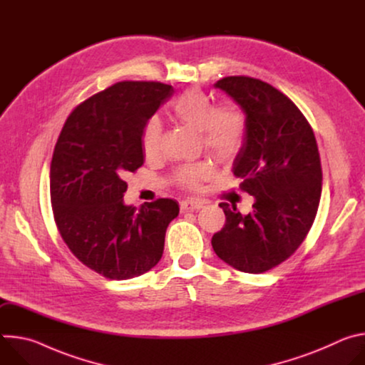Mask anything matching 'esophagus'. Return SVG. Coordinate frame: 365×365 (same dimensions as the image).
<instances>
[{"instance_id": "1", "label": "esophagus", "mask_w": 365, "mask_h": 365, "mask_svg": "<svg viewBox=\"0 0 365 365\" xmlns=\"http://www.w3.org/2000/svg\"><path fill=\"white\" fill-rule=\"evenodd\" d=\"M202 206H203V200L195 199V197L185 199V200L180 202V210L182 211H195V210H200Z\"/></svg>"}]
</instances>
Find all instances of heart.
I'll list each match as a JSON object with an SVG mask.
<instances>
[{
    "instance_id": "b5f03b06",
    "label": "heart",
    "mask_w": 365,
    "mask_h": 365,
    "mask_svg": "<svg viewBox=\"0 0 365 365\" xmlns=\"http://www.w3.org/2000/svg\"><path fill=\"white\" fill-rule=\"evenodd\" d=\"M170 111L176 120L199 130L205 148L218 162L227 163L241 151L248 131L247 115L234 102L215 106L214 98L197 86H192L178 95ZM163 125L158 117H151L143 130L141 143L147 158H154L160 151ZM212 168L207 162H195L180 166L175 173L178 186L189 190L200 187L210 179Z\"/></svg>"
}]
</instances>
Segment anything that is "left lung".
I'll return each mask as SVG.
<instances>
[{
	"label": "left lung",
	"mask_w": 365,
	"mask_h": 365,
	"mask_svg": "<svg viewBox=\"0 0 365 365\" xmlns=\"http://www.w3.org/2000/svg\"><path fill=\"white\" fill-rule=\"evenodd\" d=\"M215 86L247 115V138L234 175L255 202L247 215L235 203H220L227 221L214 234L212 247L234 269L259 274L286 262L315 221L322 192L318 144L302 111L270 83L227 76Z\"/></svg>",
	"instance_id": "left-lung-1"
}]
</instances>
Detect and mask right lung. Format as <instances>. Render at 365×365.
<instances>
[{"instance_id":"obj_1","label":"right lung","mask_w":365,"mask_h":365,"mask_svg":"<svg viewBox=\"0 0 365 365\" xmlns=\"http://www.w3.org/2000/svg\"><path fill=\"white\" fill-rule=\"evenodd\" d=\"M173 93L172 85L123 81L68 117L50 165V199L58 230L82 264L127 280L160 262L166 230L179 215L173 199L124 205L125 176L144 163L145 123Z\"/></svg>"}]
</instances>
